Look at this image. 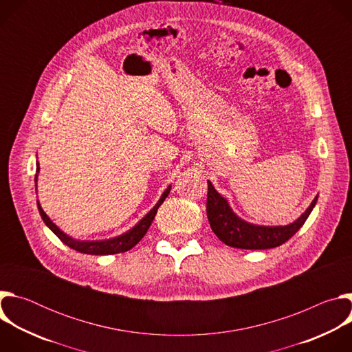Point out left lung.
Returning a JSON list of instances; mask_svg holds the SVG:
<instances>
[{
    "label": "left lung",
    "mask_w": 352,
    "mask_h": 352,
    "mask_svg": "<svg viewBox=\"0 0 352 352\" xmlns=\"http://www.w3.org/2000/svg\"><path fill=\"white\" fill-rule=\"evenodd\" d=\"M316 202L318 195L309 208L287 226H261L241 219L231 209L228 200L208 181L206 212L210 227L221 242L239 249H270L283 245L304 226Z\"/></svg>",
    "instance_id": "obj_1"
}]
</instances>
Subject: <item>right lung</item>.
<instances>
[{
    "mask_svg": "<svg viewBox=\"0 0 352 352\" xmlns=\"http://www.w3.org/2000/svg\"><path fill=\"white\" fill-rule=\"evenodd\" d=\"M38 163H36V177H34V182H36V193H37V178H38ZM171 190V185L167 186V189L163 192V195L160 196V199L157 200V204L150 209L132 228H129L128 231L113 236V238H107V239H94V241H86V239H76L72 238L71 235L65 234L63 230H60V227H57L52 219H50L45 212L41 209V205L38 204L37 200V209L38 213L44 221V224L52 230L67 246H69L71 249L78 250L80 254H87V255H114V254H121V252H126V250L132 249L147 232L150 224H152L157 209L162 206V204L166 200V197L168 196Z\"/></svg>",
    "mask_w": 352,
    "mask_h": 352,
    "instance_id": "obj_1",
    "label": "right lung"
}]
</instances>
